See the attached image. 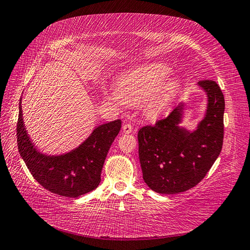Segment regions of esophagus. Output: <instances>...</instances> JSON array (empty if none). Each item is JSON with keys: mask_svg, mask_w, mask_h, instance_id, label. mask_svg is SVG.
<instances>
[{"mask_svg": "<svg viewBox=\"0 0 250 250\" xmlns=\"http://www.w3.org/2000/svg\"><path fill=\"white\" fill-rule=\"evenodd\" d=\"M122 130H124L125 133L129 134L132 131H133V128H132V125L130 124H125V125H124V126H122Z\"/></svg>", "mask_w": 250, "mask_h": 250, "instance_id": "34e87169", "label": "esophagus"}]
</instances>
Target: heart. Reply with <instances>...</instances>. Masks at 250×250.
<instances>
[{"instance_id": "obj_1", "label": "heart", "mask_w": 250, "mask_h": 250, "mask_svg": "<svg viewBox=\"0 0 250 250\" xmlns=\"http://www.w3.org/2000/svg\"><path fill=\"white\" fill-rule=\"evenodd\" d=\"M171 72V67L163 63L132 68L117 82V98L126 105L144 102L148 114H161L173 103L182 87L178 77L169 76Z\"/></svg>"}]
</instances>
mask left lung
<instances>
[{"mask_svg": "<svg viewBox=\"0 0 250 250\" xmlns=\"http://www.w3.org/2000/svg\"><path fill=\"white\" fill-rule=\"evenodd\" d=\"M205 92V115L196 128L180 125L185 103H180L166 119L146 125L137 134L143 179L158 193L175 194L198 185L218 158L224 143L225 98L213 81H201Z\"/></svg>", "mask_w": 250, "mask_h": 250, "instance_id": "obj_1", "label": "left lung"}]
</instances>
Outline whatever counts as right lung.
Instances as JSON below:
<instances>
[{"label":"right lung","mask_w":250,"mask_h":250,"mask_svg":"<svg viewBox=\"0 0 250 250\" xmlns=\"http://www.w3.org/2000/svg\"><path fill=\"white\" fill-rule=\"evenodd\" d=\"M121 128V120L97 126L81 145L61 155L37 149L26 132L21 100L17 122L18 150L32 176L52 193L78 198L98 187L107 152Z\"/></svg>","instance_id":"right-lung-1"}]
</instances>
